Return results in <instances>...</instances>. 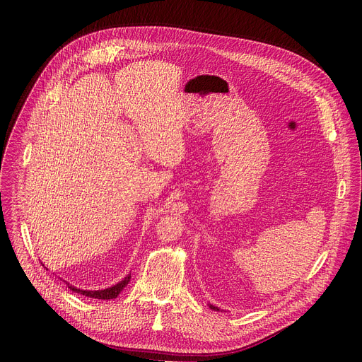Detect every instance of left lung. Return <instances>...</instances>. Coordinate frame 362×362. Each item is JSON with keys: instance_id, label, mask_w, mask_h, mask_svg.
<instances>
[{"instance_id": "1", "label": "left lung", "mask_w": 362, "mask_h": 362, "mask_svg": "<svg viewBox=\"0 0 362 362\" xmlns=\"http://www.w3.org/2000/svg\"><path fill=\"white\" fill-rule=\"evenodd\" d=\"M211 308H212V309H215V311L218 309V306H214V305H211Z\"/></svg>"}]
</instances>
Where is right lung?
<instances>
[{
	"label": "right lung",
	"mask_w": 362,
	"mask_h": 362,
	"mask_svg": "<svg viewBox=\"0 0 362 362\" xmlns=\"http://www.w3.org/2000/svg\"><path fill=\"white\" fill-rule=\"evenodd\" d=\"M132 279V275H127L122 282H119L117 285L112 286V288H107V289H101V291H84V289H78V288H74V286H69L71 291L77 292V293H81V295H86V296H90V298H95V299H113V298H117V295L123 291V288L130 282Z\"/></svg>",
	"instance_id": "obj_1"
}]
</instances>
